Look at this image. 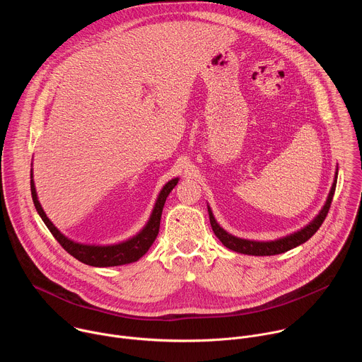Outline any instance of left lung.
Here are the masks:
<instances>
[{
    "label": "left lung",
    "mask_w": 362,
    "mask_h": 362,
    "mask_svg": "<svg viewBox=\"0 0 362 362\" xmlns=\"http://www.w3.org/2000/svg\"><path fill=\"white\" fill-rule=\"evenodd\" d=\"M337 177H338V168L334 176V183L331 186V190L328 193L327 202L324 203L322 209L320 211V214L309 222L306 226L300 228L296 232H292L286 236H282L279 239L275 240H250V239H243V238H238L233 236L232 233L226 232L215 219L214 212L211 209V206L208 204V212H209V219H211V225L212 229L215 232V235L218 236V239L230 250L243 253V255H253V256H271V255H279L284 252H288L289 249H293L302 243H305L309 238L314 236L315 232L320 229V226L322 225V222L327 218V214L331 208V202L334 197V192L337 187Z\"/></svg>",
    "instance_id": "obj_1"
}]
</instances>
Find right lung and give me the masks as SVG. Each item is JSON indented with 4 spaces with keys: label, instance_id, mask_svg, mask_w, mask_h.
<instances>
[{
    "label": "right lung",
    "instance_id": "right-lung-1",
    "mask_svg": "<svg viewBox=\"0 0 362 362\" xmlns=\"http://www.w3.org/2000/svg\"><path fill=\"white\" fill-rule=\"evenodd\" d=\"M33 166V163H31ZM31 196L35 209L48 228V230L53 233V236L57 239V242L71 255L76 259L80 262L90 265V267H97V268H107V267H120L126 264H132L139 261L140 257L148 250V247L153 245L154 239H156L160 228V218L163 212V206L166 202V197L169 193L173 190V187L177 185L179 177H175L169 180L158 194L156 203L153 206V211L150 214V218L147 223L143 226L140 232H137L134 236L119 242V243H112V245H90V243H81L76 242L66 235H63L56 225L48 219L45 215L42 206L38 200L35 185H34V176H33V169H31Z\"/></svg>",
    "mask_w": 362,
    "mask_h": 362
}]
</instances>
